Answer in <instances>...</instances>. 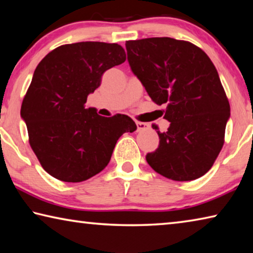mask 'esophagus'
<instances>
[{
    "instance_id": "esophagus-1",
    "label": "esophagus",
    "mask_w": 253,
    "mask_h": 253,
    "mask_svg": "<svg viewBox=\"0 0 253 253\" xmlns=\"http://www.w3.org/2000/svg\"><path fill=\"white\" fill-rule=\"evenodd\" d=\"M136 126H137V130H146L149 128V125L146 123H142V122H136Z\"/></svg>"
}]
</instances>
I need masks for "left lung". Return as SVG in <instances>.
Here are the masks:
<instances>
[{
  "label": "left lung",
  "instance_id": "1",
  "mask_svg": "<svg viewBox=\"0 0 253 253\" xmlns=\"http://www.w3.org/2000/svg\"><path fill=\"white\" fill-rule=\"evenodd\" d=\"M131 71L157 105H166L168 131L148 153L149 166L173 181L209 172L224 144L230 104L211 59L199 46L173 38L126 41ZM157 129V128H155Z\"/></svg>",
  "mask_w": 253,
  "mask_h": 253
}]
</instances>
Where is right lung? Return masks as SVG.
I'll return each mask as SVG.
<instances>
[{
    "label": "right lung",
    "instance_id": "add662e5",
    "mask_svg": "<svg viewBox=\"0 0 253 253\" xmlns=\"http://www.w3.org/2000/svg\"><path fill=\"white\" fill-rule=\"evenodd\" d=\"M125 60L122 45L87 41L60 45L38 65L21 117L30 146L51 176L70 183L95 176L108 165L119 137L136 130L126 115L102 117L84 106L104 72Z\"/></svg>",
    "mask_w": 253,
    "mask_h": 253
}]
</instances>
